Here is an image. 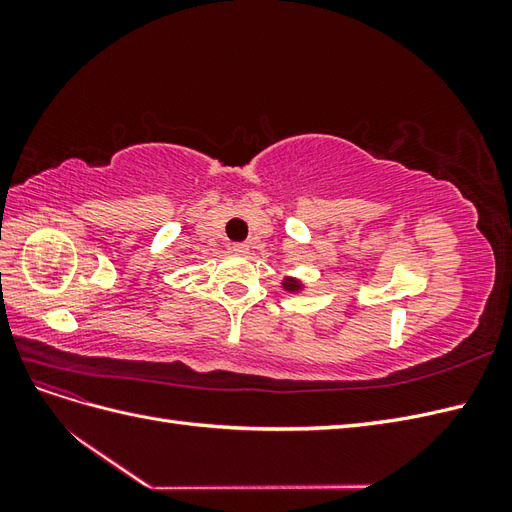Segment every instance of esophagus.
I'll return each instance as SVG.
<instances>
[{
    "label": "esophagus",
    "instance_id": "esophagus-1",
    "mask_svg": "<svg viewBox=\"0 0 512 512\" xmlns=\"http://www.w3.org/2000/svg\"><path fill=\"white\" fill-rule=\"evenodd\" d=\"M230 250L235 252V254H247V250H250V245H247V243H232Z\"/></svg>",
    "mask_w": 512,
    "mask_h": 512
}]
</instances>
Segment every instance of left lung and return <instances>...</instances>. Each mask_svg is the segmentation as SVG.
Instances as JSON below:
<instances>
[{"label": "left lung", "mask_w": 512, "mask_h": 512, "mask_svg": "<svg viewBox=\"0 0 512 512\" xmlns=\"http://www.w3.org/2000/svg\"><path fill=\"white\" fill-rule=\"evenodd\" d=\"M282 288L284 290H288V292H299V290H303V284L297 280V277H284V282H282Z\"/></svg>", "instance_id": "1"}]
</instances>
